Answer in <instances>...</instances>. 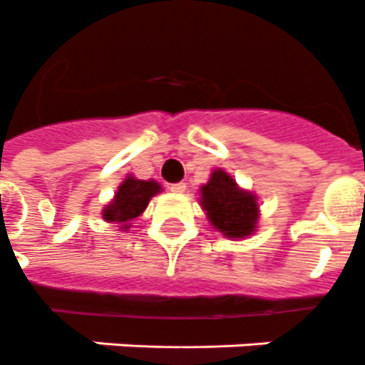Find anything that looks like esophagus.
<instances>
[{
    "mask_svg": "<svg viewBox=\"0 0 365 365\" xmlns=\"http://www.w3.org/2000/svg\"><path fill=\"white\" fill-rule=\"evenodd\" d=\"M169 190L173 194H182L186 192V182H175V185H169Z\"/></svg>",
    "mask_w": 365,
    "mask_h": 365,
    "instance_id": "obj_1",
    "label": "esophagus"
}]
</instances>
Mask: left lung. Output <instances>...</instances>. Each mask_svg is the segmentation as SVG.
Segmentation results:
<instances>
[{"instance_id": "obj_1", "label": "left lung", "mask_w": 365, "mask_h": 365, "mask_svg": "<svg viewBox=\"0 0 365 365\" xmlns=\"http://www.w3.org/2000/svg\"><path fill=\"white\" fill-rule=\"evenodd\" d=\"M201 205L212 226L228 237H245L256 228V197L241 190L237 182L220 169L211 175L205 186H201Z\"/></svg>"}]
</instances>
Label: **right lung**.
<instances>
[{"mask_svg": "<svg viewBox=\"0 0 365 365\" xmlns=\"http://www.w3.org/2000/svg\"><path fill=\"white\" fill-rule=\"evenodd\" d=\"M158 192L160 185L154 180H139L135 177H128L118 186V192L115 194L113 203L103 209V218L107 222L124 224L122 228L128 230L130 226H126V224L139 217L147 209L150 197Z\"/></svg>", "mask_w": 365, "mask_h": 365, "instance_id": "1", "label": "right lung"}]
</instances>
